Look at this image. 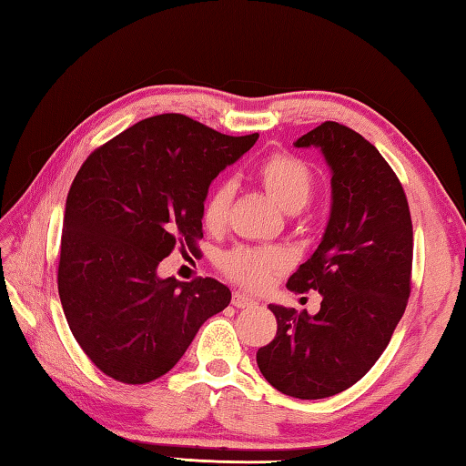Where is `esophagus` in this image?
Wrapping results in <instances>:
<instances>
[{"label": "esophagus", "instance_id": "34e87169", "mask_svg": "<svg viewBox=\"0 0 466 466\" xmlns=\"http://www.w3.org/2000/svg\"><path fill=\"white\" fill-rule=\"evenodd\" d=\"M232 304L236 306V309H250V306H255L257 302L250 296L242 294V291H234V294H232Z\"/></svg>", "mask_w": 466, "mask_h": 466}]
</instances>
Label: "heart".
I'll list each match as a JSON object with an SVG mask.
<instances>
[{
    "label": "heart",
    "mask_w": 466,
    "mask_h": 466,
    "mask_svg": "<svg viewBox=\"0 0 466 466\" xmlns=\"http://www.w3.org/2000/svg\"><path fill=\"white\" fill-rule=\"evenodd\" d=\"M255 177L267 195L278 201L286 211H299L310 203L317 191V175L302 157L286 152H275L258 162ZM232 203V187L216 185L208 193L201 208V222L205 230L222 232L228 224ZM219 269L236 283L247 288H261L273 273L286 267V255L273 247H236L219 257Z\"/></svg>",
    "instance_id": "1"
}]
</instances>
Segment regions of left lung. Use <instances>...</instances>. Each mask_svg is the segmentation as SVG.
I'll return each instance as SVG.
<instances>
[{
  "label": "left lung",
  "mask_w": 466,
  "mask_h": 466,
  "mask_svg": "<svg viewBox=\"0 0 466 466\" xmlns=\"http://www.w3.org/2000/svg\"><path fill=\"white\" fill-rule=\"evenodd\" d=\"M296 146L320 147L333 170L325 236L288 279L289 291L319 289L322 302L314 317L271 304L278 333L257 351V364L288 397L325 399L366 376L403 317L413 224L399 177L360 133L325 121Z\"/></svg>",
  "instance_id": "1"
}]
</instances>
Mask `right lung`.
<instances>
[{"label": "right lung", "mask_w": 466, "mask_h": 466, "mask_svg": "<svg viewBox=\"0 0 466 466\" xmlns=\"http://www.w3.org/2000/svg\"><path fill=\"white\" fill-rule=\"evenodd\" d=\"M257 137L167 113L86 157L66 203L57 286L67 325L100 372L125 384L156 380L230 304L218 279H160L156 269L177 247L197 248L211 180Z\"/></svg>", "instance_id": "add662e5"}]
</instances>
